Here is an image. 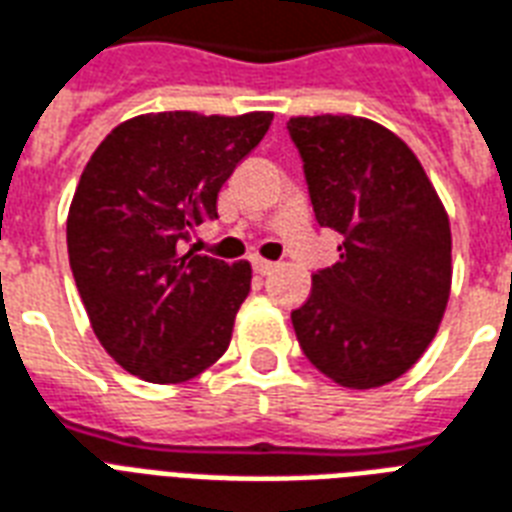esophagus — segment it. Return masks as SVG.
<instances>
[{
	"instance_id": "34e87169",
	"label": "esophagus",
	"mask_w": 512,
	"mask_h": 512,
	"mask_svg": "<svg viewBox=\"0 0 512 512\" xmlns=\"http://www.w3.org/2000/svg\"><path fill=\"white\" fill-rule=\"evenodd\" d=\"M252 268H255V273H260V276H268V273L276 271V263L263 260V257H255V260H252Z\"/></svg>"
}]
</instances>
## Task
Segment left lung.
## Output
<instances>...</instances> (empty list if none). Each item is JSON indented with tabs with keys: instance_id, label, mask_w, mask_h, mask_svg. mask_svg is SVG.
I'll return each instance as SVG.
<instances>
[{
	"instance_id": "1",
	"label": "left lung",
	"mask_w": 512,
	"mask_h": 512,
	"mask_svg": "<svg viewBox=\"0 0 512 512\" xmlns=\"http://www.w3.org/2000/svg\"><path fill=\"white\" fill-rule=\"evenodd\" d=\"M308 195L341 257L292 311L308 362L346 389L395 381L427 351L451 295V225L413 150L354 115L290 117Z\"/></svg>"
}]
</instances>
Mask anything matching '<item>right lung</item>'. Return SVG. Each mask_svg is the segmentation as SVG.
Segmentation results:
<instances>
[{
  "mask_svg": "<svg viewBox=\"0 0 512 512\" xmlns=\"http://www.w3.org/2000/svg\"><path fill=\"white\" fill-rule=\"evenodd\" d=\"M271 112L131 117L77 182L66 247L91 327L112 360L152 384H182L228 349L252 265L185 241L217 220V193L271 126Z\"/></svg>",
  "mask_w": 512,
  "mask_h": 512,
  "instance_id": "obj_1",
  "label": "right lung"
}]
</instances>
